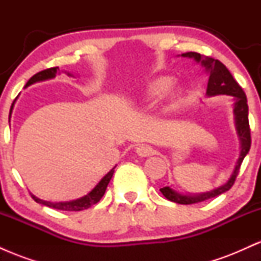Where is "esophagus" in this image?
Listing matches in <instances>:
<instances>
[{"instance_id": "1", "label": "esophagus", "mask_w": 261, "mask_h": 261, "mask_svg": "<svg viewBox=\"0 0 261 261\" xmlns=\"http://www.w3.org/2000/svg\"><path fill=\"white\" fill-rule=\"evenodd\" d=\"M136 153L140 157H148L152 154V147L148 145H140L136 147Z\"/></svg>"}]
</instances>
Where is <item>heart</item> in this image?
<instances>
[{
	"instance_id": "1",
	"label": "heart",
	"mask_w": 261,
	"mask_h": 261,
	"mask_svg": "<svg viewBox=\"0 0 261 261\" xmlns=\"http://www.w3.org/2000/svg\"><path fill=\"white\" fill-rule=\"evenodd\" d=\"M174 85V79L170 76H161L155 77V79L151 80L143 88L142 93H141L140 100L143 103H152V101L158 100L160 98L163 97L166 93L169 92V89L172 88ZM182 88L180 87H176L170 93L173 100H179L182 97Z\"/></svg>"
}]
</instances>
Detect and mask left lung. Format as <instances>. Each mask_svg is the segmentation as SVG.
Returning <instances> with one entry per match:
<instances>
[{
  "instance_id": "obj_1",
  "label": "left lung",
  "mask_w": 261,
  "mask_h": 261,
  "mask_svg": "<svg viewBox=\"0 0 261 261\" xmlns=\"http://www.w3.org/2000/svg\"><path fill=\"white\" fill-rule=\"evenodd\" d=\"M182 58L194 59L197 64H200L205 68V71L208 74L207 89H206V95L207 97H215V95L226 94L233 97V115H234V126L238 136L239 143H241V151H239V157L236 162L234 169L232 174L228 178V180L224 182L223 185L218 187L214 190L207 191V193L201 194H182L179 193L172 187H164L161 189V193L163 194L169 201L180 205H191V203L201 202L205 200L216 197L221 194L228 191L232 185L234 184L236 176L238 175L239 168L243 162L244 157L248 154L250 149V128H249V120H248V103L245 93L242 89V87L236 82L233 76L230 74L228 68L224 66L222 62L215 60L207 56L200 55L197 53H185L181 54Z\"/></svg>"
}]
</instances>
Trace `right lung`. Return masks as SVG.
I'll use <instances>...</instances> for the list:
<instances>
[{"label":"right lung","instance_id":"obj_1","mask_svg":"<svg viewBox=\"0 0 261 261\" xmlns=\"http://www.w3.org/2000/svg\"><path fill=\"white\" fill-rule=\"evenodd\" d=\"M59 72H60L59 67H51V68H47V70L40 71V72L34 74V76H33L32 79L29 80L28 82H27L24 88H27V87H29L32 85H34V83H37V82H41V81L55 79V76ZM66 73H67L68 76L73 77L72 73H70V72H66ZM17 98L14 99L13 103H12V107H11V110H10V121H11V115H12V112H13V107H14V103H16ZM115 167H113V168L110 169L109 172H108L107 174L104 175L103 178H101L100 180L97 182V185H95V187L93 188L92 190L89 191L88 194H87V195L80 197V199L72 200V201L51 202V201H46V200L39 199V197L33 195V194H32V197L34 199V201H37L38 203H41V205L49 206V207H53V208H56V210H62V211H82V210L91 207L92 205L97 203L101 199V197H103L104 193H106V190H107L108 184H109L110 179H112V176L114 174V169H115Z\"/></svg>","mask_w":261,"mask_h":261}]
</instances>
